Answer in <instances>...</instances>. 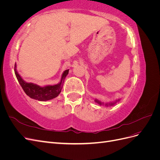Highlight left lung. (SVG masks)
Segmentation results:
<instances>
[{"label": "left lung", "mask_w": 160, "mask_h": 160, "mask_svg": "<svg viewBox=\"0 0 160 160\" xmlns=\"http://www.w3.org/2000/svg\"><path fill=\"white\" fill-rule=\"evenodd\" d=\"M119 101V99H118V100H117V101H114V102H112V103L111 102V103H106L105 105H108H108H114L115 103H117L118 101ZM95 101H96L97 103H98L99 105H101V104H102V103H101V101H99V100H97V99H95Z\"/></svg>", "instance_id": "obj_1"}]
</instances>
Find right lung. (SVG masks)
Segmentation results:
<instances>
[{"instance_id":"add662e5","label":"right lung","mask_w":160,"mask_h":160,"mask_svg":"<svg viewBox=\"0 0 160 160\" xmlns=\"http://www.w3.org/2000/svg\"><path fill=\"white\" fill-rule=\"evenodd\" d=\"M14 72L18 83H20L22 89L25 93L31 98L45 101L55 98L61 93L62 88V85L66 76L69 73V69L65 70L61 77V80L59 83L54 85H47L45 87H40L32 83H27L19 75L16 69V64L14 65Z\"/></svg>"}]
</instances>
